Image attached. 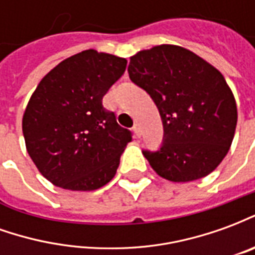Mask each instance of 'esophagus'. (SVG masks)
<instances>
[{"mask_svg":"<svg viewBox=\"0 0 255 255\" xmlns=\"http://www.w3.org/2000/svg\"><path fill=\"white\" fill-rule=\"evenodd\" d=\"M133 132L136 136H140V127H139V124H135L133 126Z\"/></svg>","mask_w":255,"mask_h":255,"instance_id":"1","label":"esophagus"}]
</instances>
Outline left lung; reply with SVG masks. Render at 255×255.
<instances>
[{
    "label": "left lung",
    "mask_w": 255,
    "mask_h": 255,
    "mask_svg": "<svg viewBox=\"0 0 255 255\" xmlns=\"http://www.w3.org/2000/svg\"><path fill=\"white\" fill-rule=\"evenodd\" d=\"M129 79L154 101L164 143L143 155L158 176L186 183L208 176L235 135V97L219 69L188 49L158 45L129 58Z\"/></svg>",
    "instance_id": "obj_1"
}]
</instances>
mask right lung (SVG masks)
<instances>
[{
  "label": "right lung",
  "mask_w": 255,
  "mask_h": 255,
  "mask_svg": "<svg viewBox=\"0 0 255 255\" xmlns=\"http://www.w3.org/2000/svg\"><path fill=\"white\" fill-rule=\"evenodd\" d=\"M126 65V58L89 49L65 58L36 86L23 115V135L31 160L54 186L93 191L116 175L132 138L102 98Z\"/></svg>",
  "instance_id": "1"
}]
</instances>
